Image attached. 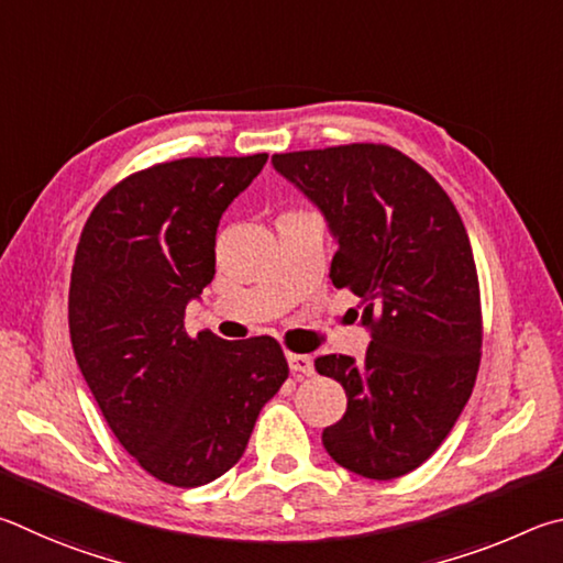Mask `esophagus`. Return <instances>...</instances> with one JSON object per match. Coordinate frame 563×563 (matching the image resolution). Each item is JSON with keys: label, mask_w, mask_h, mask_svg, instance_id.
I'll return each instance as SVG.
<instances>
[{"label": "esophagus", "mask_w": 563, "mask_h": 563, "mask_svg": "<svg viewBox=\"0 0 563 563\" xmlns=\"http://www.w3.org/2000/svg\"><path fill=\"white\" fill-rule=\"evenodd\" d=\"M287 361H289V368L294 376H311L313 373L311 356H303V353H289Z\"/></svg>", "instance_id": "esophagus-1"}]
</instances>
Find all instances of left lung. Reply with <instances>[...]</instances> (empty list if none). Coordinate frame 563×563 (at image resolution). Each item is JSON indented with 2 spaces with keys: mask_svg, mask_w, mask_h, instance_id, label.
Masks as SVG:
<instances>
[{
  "mask_svg": "<svg viewBox=\"0 0 563 563\" xmlns=\"http://www.w3.org/2000/svg\"><path fill=\"white\" fill-rule=\"evenodd\" d=\"M272 165L319 207L339 244L333 287L356 294L371 333L366 358H317L349 398L323 448L361 477L408 475L450 435L475 388L482 313L465 224L435 177L396 147L282 153Z\"/></svg>",
  "mask_w": 563,
  "mask_h": 563,
  "instance_id": "obj_1",
  "label": "left lung"
}]
</instances>
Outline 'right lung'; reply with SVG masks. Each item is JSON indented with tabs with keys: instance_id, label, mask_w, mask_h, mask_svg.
Here are the masks:
<instances>
[{
	"instance_id": "add662e5",
	"label": "right lung",
	"mask_w": 563,
	"mask_h": 563,
	"mask_svg": "<svg viewBox=\"0 0 563 563\" xmlns=\"http://www.w3.org/2000/svg\"><path fill=\"white\" fill-rule=\"evenodd\" d=\"M264 163L266 153L147 167L93 207L78 242L68 289L76 363L118 442L167 485L224 475L289 376L272 336L185 331L187 303L214 276L220 217Z\"/></svg>"
}]
</instances>
